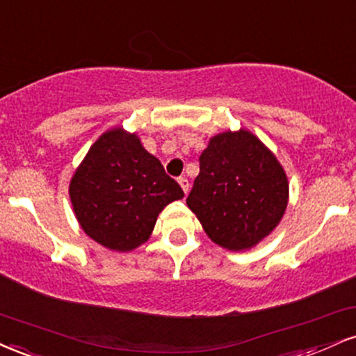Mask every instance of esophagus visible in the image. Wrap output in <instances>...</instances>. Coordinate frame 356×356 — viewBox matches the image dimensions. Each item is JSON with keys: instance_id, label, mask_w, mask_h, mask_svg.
<instances>
[{"instance_id": "1", "label": "esophagus", "mask_w": 356, "mask_h": 356, "mask_svg": "<svg viewBox=\"0 0 356 356\" xmlns=\"http://www.w3.org/2000/svg\"><path fill=\"white\" fill-rule=\"evenodd\" d=\"M178 183H179V186L183 188V191H185V195H186L188 190H190V181H188V178L179 177V178H178Z\"/></svg>"}]
</instances>
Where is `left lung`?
Masks as SVG:
<instances>
[{
    "label": "left lung",
    "mask_w": 356,
    "mask_h": 356,
    "mask_svg": "<svg viewBox=\"0 0 356 356\" xmlns=\"http://www.w3.org/2000/svg\"><path fill=\"white\" fill-rule=\"evenodd\" d=\"M288 203L286 175L250 131L211 138L186 204L207 235L228 250L252 248L273 232Z\"/></svg>",
    "instance_id": "1"
}]
</instances>
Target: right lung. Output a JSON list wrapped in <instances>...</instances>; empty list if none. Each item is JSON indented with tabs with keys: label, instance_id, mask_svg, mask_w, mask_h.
<instances>
[{
	"label": "right lung",
	"instance_id": "right-lung-1",
	"mask_svg": "<svg viewBox=\"0 0 356 356\" xmlns=\"http://www.w3.org/2000/svg\"><path fill=\"white\" fill-rule=\"evenodd\" d=\"M70 198L88 236L129 252L148 240L158 213L183 198V190L136 135L116 128L90 148L71 179Z\"/></svg>",
	"mask_w": 356,
	"mask_h": 356
}]
</instances>
